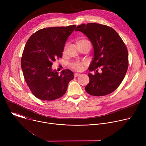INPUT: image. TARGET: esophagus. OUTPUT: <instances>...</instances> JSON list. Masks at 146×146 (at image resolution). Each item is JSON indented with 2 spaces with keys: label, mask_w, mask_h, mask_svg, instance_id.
<instances>
[{
  "label": "esophagus",
  "mask_w": 146,
  "mask_h": 146,
  "mask_svg": "<svg viewBox=\"0 0 146 146\" xmlns=\"http://www.w3.org/2000/svg\"><path fill=\"white\" fill-rule=\"evenodd\" d=\"M80 75V73H75V74H74V77H77L79 76Z\"/></svg>",
  "instance_id": "obj_1"
}]
</instances>
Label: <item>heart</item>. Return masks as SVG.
<instances>
[{"mask_svg": "<svg viewBox=\"0 0 146 146\" xmlns=\"http://www.w3.org/2000/svg\"><path fill=\"white\" fill-rule=\"evenodd\" d=\"M86 42H88V41L87 40H80L78 41L77 44H81V43H86ZM66 48V46L65 47V50ZM71 68L77 71H82L83 69H84V64H82L81 62H73V63L71 64L70 65Z\"/></svg>", "mask_w": 146, "mask_h": 146, "instance_id": "obj_1", "label": "heart"}]
</instances>
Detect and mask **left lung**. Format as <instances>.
Listing matches in <instances>:
<instances>
[{"label":"left lung","instance_id":"1","mask_svg":"<svg viewBox=\"0 0 146 146\" xmlns=\"http://www.w3.org/2000/svg\"><path fill=\"white\" fill-rule=\"evenodd\" d=\"M76 31L82 32L94 48V57L88 70L90 82L85 87L93 96H105L113 92L120 85L128 68V52L125 44L112 28L96 23L83 24ZM100 67L102 73L97 72Z\"/></svg>","mask_w":146,"mask_h":146}]
</instances>
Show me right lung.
Returning <instances> with one entry per match:
<instances>
[{
    "instance_id": "right-lung-1",
    "label": "right lung",
    "mask_w": 146,
    "mask_h": 146,
    "mask_svg": "<svg viewBox=\"0 0 146 146\" xmlns=\"http://www.w3.org/2000/svg\"><path fill=\"white\" fill-rule=\"evenodd\" d=\"M76 26L41 29L33 34L25 44L21 68L32 93L38 99L52 100L63 96L73 72L64 70L59 74L52 69V62L62 58L68 37Z\"/></svg>"
}]
</instances>
